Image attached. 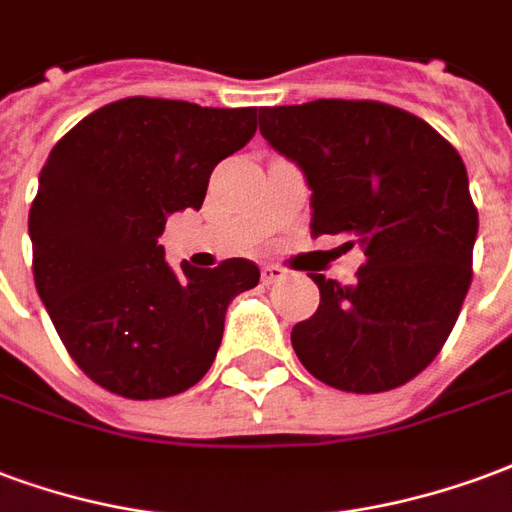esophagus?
I'll list each match as a JSON object with an SVG mask.
<instances>
[{"instance_id": "esophagus-1", "label": "esophagus", "mask_w": 512, "mask_h": 512, "mask_svg": "<svg viewBox=\"0 0 512 512\" xmlns=\"http://www.w3.org/2000/svg\"><path fill=\"white\" fill-rule=\"evenodd\" d=\"M286 275H289V272L283 270V267H278V264H264V267H261V281L267 283V286H270V283L286 281Z\"/></svg>"}]
</instances>
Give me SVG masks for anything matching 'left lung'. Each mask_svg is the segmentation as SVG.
Here are the masks:
<instances>
[{
  "label": "left lung",
  "instance_id": "left-lung-1",
  "mask_svg": "<svg viewBox=\"0 0 512 512\" xmlns=\"http://www.w3.org/2000/svg\"><path fill=\"white\" fill-rule=\"evenodd\" d=\"M259 130L311 188L313 234L365 253L352 286L311 275L322 300L294 324L300 363L346 393L401 387L445 346L472 283L464 160L428 122L374 100L261 108Z\"/></svg>",
  "mask_w": 512,
  "mask_h": 512
}]
</instances>
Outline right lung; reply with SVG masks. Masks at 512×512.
Instances as JSON below:
<instances>
[{
	"mask_svg": "<svg viewBox=\"0 0 512 512\" xmlns=\"http://www.w3.org/2000/svg\"><path fill=\"white\" fill-rule=\"evenodd\" d=\"M256 133V108L125 98L57 141L29 210L40 300L78 368L133 401L185 393L210 371L248 259L174 270L158 237L199 210L212 169Z\"/></svg>",
	"mask_w": 512,
	"mask_h": 512,
	"instance_id": "1",
	"label": "right lung"
}]
</instances>
